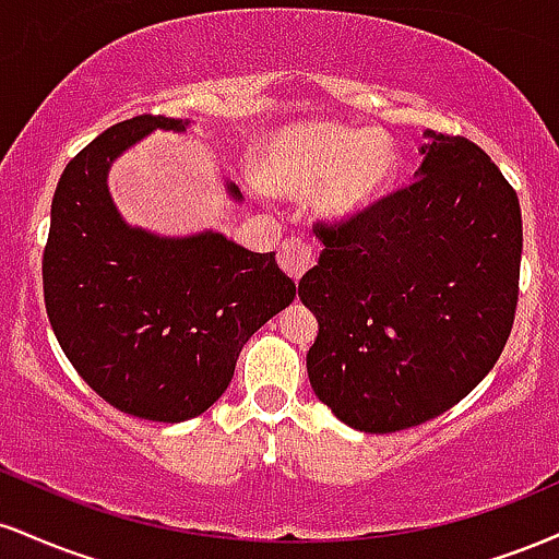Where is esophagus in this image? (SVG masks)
Returning <instances> with one entry per match:
<instances>
[{
    "label": "esophagus",
    "instance_id": "1",
    "mask_svg": "<svg viewBox=\"0 0 559 559\" xmlns=\"http://www.w3.org/2000/svg\"><path fill=\"white\" fill-rule=\"evenodd\" d=\"M278 262L286 271V275H292L294 281H299L301 275L316 265V254H312L310 243H305L301 239H288L281 243Z\"/></svg>",
    "mask_w": 559,
    "mask_h": 559
}]
</instances>
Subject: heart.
Wrapping results in <instances>:
<instances>
[{"label":"heart","instance_id":"heart-1","mask_svg":"<svg viewBox=\"0 0 559 559\" xmlns=\"http://www.w3.org/2000/svg\"><path fill=\"white\" fill-rule=\"evenodd\" d=\"M260 181L275 194L312 191L325 221H355L386 199L400 178V152L386 133L336 123H294L273 131L258 157Z\"/></svg>","mask_w":559,"mask_h":559}]
</instances>
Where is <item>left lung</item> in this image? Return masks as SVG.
Wrapping results in <instances>:
<instances>
[{
    "label": "left lung",
    "mask_w": 559,
    "mask_h": 559,
    "mask_svg": "<svg viewBox=\"0 0 559 559\" xmlns=\"http://www.w3.org/2000/svg\"><path fill=\"white\" fill-rule=\"evenodd\" d=\"M415 183L318 228L299 299L318 318L312 391L346 426L391 433L447 413L510 336L523 221L512 186L463 136L426 131Z\"/></svg>",
    "instance_id": "left-lung-1"
}]
</instances>
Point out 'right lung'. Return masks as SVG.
Instances as JSON below:
<instances>
[{"mask_svg":"<svg viewBox=\"0 0 559 559\" xmlns=\"http://www.w3.org/2000/svg\"><path fill=\"white\" fill-rule=\"evenodd\" d=\"M189 126L139 115L99 133L62 170L44 249V301L68 360L120 413L157 423L213 407L241 346L297 297L273 252L213 228L163 236L120 215L107 183L115 159ZM226 194L243 202L236 183Z\"/></svg>","mask_w":559,"mask_h":559,"instance_id":"1","label":"right lung"}]
</instances>
